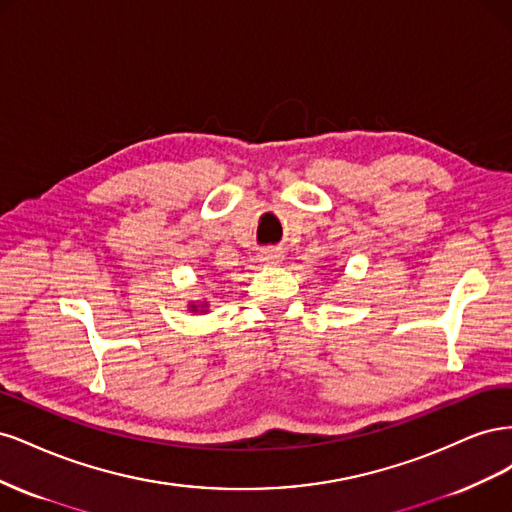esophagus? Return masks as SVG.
<instances>
[{"mask_svg": "<svg viewBox=\"0 0 512 512\" xmlns=\"http://www.w3.org/2000/svg\"><path fill=\"white\" fill-rule=\"evenodd\" d=\"M282 250H277V247H267V250H262L258 254V260L262 262H280L282 260Z\"/></svg>", "mask_w": 512, "mask_h": 512, "instance_id": "34e87169", "label": "esophagus"}]
</instances>
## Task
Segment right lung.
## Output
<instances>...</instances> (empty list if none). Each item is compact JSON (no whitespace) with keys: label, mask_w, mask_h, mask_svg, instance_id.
Here are the masks:
<instances>
[{"label":"right lung","mask_w":512,"mask_h":512,"mask_svg":"<svg viewBox=\"0 0 512 512\" xmlns=\"http://www.w3.org/2000/svg\"><path fill=\"white\" fill-rule=\"evenodd\" d=\"M194 307H196V305H194Z\"/></svg>","instance_id":"right-lung-1"}]
</instances>
